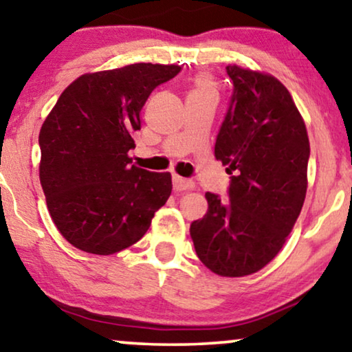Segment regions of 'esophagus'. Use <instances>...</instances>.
Here are the masks:
<instances>
[{"instance_id": "obj_1", "label": "esophagus", "mask_w": 352, "mask_h": 352, "mask_svg": "<svg viewBox=\"0 0 352 352\" xmlns=\"http://www.w3.org/2000/svg\"><path fill=\"white\" fill-rule=\"evenodd\" d=\"M195 188V182L188 180V179H182V177H173V190L175 191H186V190H193Z\"/></svg>"}]
</instances>
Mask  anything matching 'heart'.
<instances>
[{"label":"heart","instance_id":"heart-1","mask_svg":"<svg viewBox=\"0 0 352 352\" xmlns=\"http://www.w3.org/2000/svg\"><path fill=\"white\" fill-rule=\"evenodd\" d=\"M196 91H214L212 82L204 75H201V77L196 78Z\"/></svg>","mask_w":352,"mask_h":352}]
</instances>
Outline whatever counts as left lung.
I'll return each mask as SVG.
<instances>
[{
    "instance_id": "1",
    "label": "left lung",
    "mask_w": 352,
    "mask_h": 352,
    "mask_svg": "<svg viewBox=\"0 0 352 352\" xmlns=\"http://www.w3.org/2000/svg\"><path fill=\"white\" fill-rule=\"evenodd\" d=\"M233 93L215 140L230 177L228 203L206 193L208 212L190 225L196 254L222 277H245L285 245L307 190L311 148L287 88L272 75L227 65Z\"/></svg>"
}]
</instances>
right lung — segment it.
I'll return each instance as SVG.
<instances>
[{
  "mask_svg": "<svg viewBox=\"0 0 352 352\" xmlns=\"http://www.w3.org/2000/svg\"><path fill=\"white\" fill-rule=\"evenodd\" d=\"M182 70L151 63L85 74L63 91L40 130V182L51 219L78 250L132 246L172 191L168 172L132 166L129 151L153 90Z\"/></svg>",
  "mask_w": 352,
  "mask_h": 352,
  "instance_id": "right-lung-1",
  "label": "right lung"
}]
</instances>
